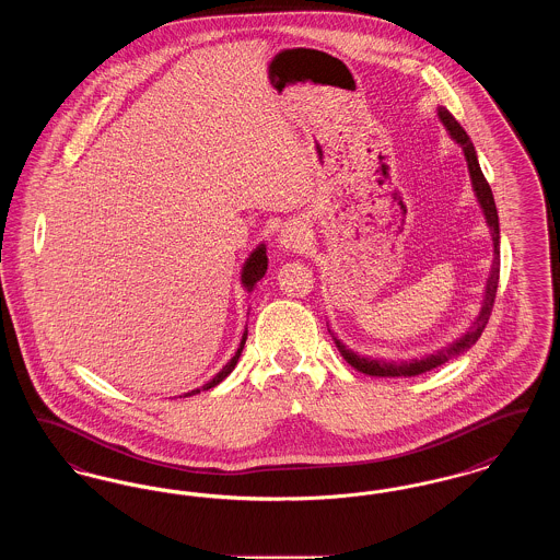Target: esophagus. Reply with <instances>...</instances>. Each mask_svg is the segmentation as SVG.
Listing matches in <instances>:
<instances>
[{"instance_id": "1", "label": "esophagus", "mask_w": 560, "mask_h": 560, "mask_svg": "<svg viewBox=\"0 0 560 560\" xmlns=\"http://www.w3.org/2000/svg\"><path fill=\"white\" fill-rule=\"evenodd\" d=\"M279 243H281V247H285V249H302V247L306 245V240H304V233H302L300 226L288 224V226H283L281 233H279Z\"/></svg>"}]
</instances>
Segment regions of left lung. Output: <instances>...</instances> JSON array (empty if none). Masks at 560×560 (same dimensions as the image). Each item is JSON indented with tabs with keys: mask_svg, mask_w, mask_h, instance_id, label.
<instances>
[{
	"mask_svg": "<svg viewBox=\"0 0 560 560\" xmlns=\"http://www.w3.org/2000/svg\"><path fill=\"white\" fill-rule=\"evenodd\" d=\"M439 119L443 121V126L447 128V132L453 140L462 147L464 158L468 163V172H470V180L475 195L479 199L480 210L485 213V220L491 229V240H493V265L491 272L485 285V295H482V306H480L479 317L475 323L457 338L453 340L450 347H443L436 350L434 354H427L420 359H409V361H384V359H370V357H361L357 352H352L350 348L345 347L338 338H334L336 347L340 350V354L347 359L348 365H352L357 372L375 375V377H411V375H420V373L430 372L443 363H447L450 359H455L459 354H464L468 348L475 347L477 340L487 325V320L491 317L493 311V302H495V292H498V283H500V220H498V208L493 201V192L489 183L485 180L482 172H480L479 160H477V151L475 144L470 142L466 130L455 121L452 113L447 108L439 107Z\"/></svg>",
	"mask_w": 560,
	"mask_h": 560,
	"instance_id": "obj_1",
	"label": "left lung"
}]
</instances>
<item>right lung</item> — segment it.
I'll use <instances>...</instances> for the list:
<instances>
[{"mask_svg":"<svg viewBox=\"0 0 560 560\" xmlns=\"http://www.w3.org/2000/svg\"><path fill=\"white\" fill-rule=\"evenodd\" d=\"M268 267V258H267V247H265V243H260L252 254H249V258L245 260V265H243V270H241V283H243V288L247 290V292H252L254 288H256V283L265 277V272H267ZM245 340H247V327H245V331H243V338H241L240 348H237V352L233 354V359L220 370V372L213 375L212 380L208 382V384H203L201 388L203 390H210L213 386H218L229 373L235 370V365H237V361H240L241 350L245 347ZM201 388H197V390H190L187 393L185 397H190V395H195V393H199Z\"/></svg>","mask_w":560,"mask_h":560,"instance_id":"obj_1","label":"right lung"}]
</instances>
